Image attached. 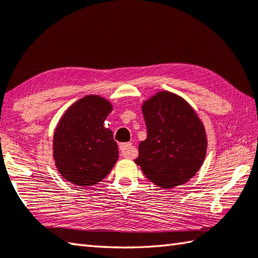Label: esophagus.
Masks as SVG:
<instances>
[{
	"label": "esophagus",
	"mask_w": 258,
	"mask_h": 258,
	"mask_svg": "<svg viewBox=\"0 0 258 258\" xmlns=\"http://www.w3.org/2000/svg\"><path fill=\"white\" fill-rule=\"evenodd\" d=\"M119 150H120V154L125 158H128V159H132L137 155V151H135L134 147L132 146V143H120L119 145Z\"/></svg>",
	"instance_id": "esophagus-1"
}]
</instances>
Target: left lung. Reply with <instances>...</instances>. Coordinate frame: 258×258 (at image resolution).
<instances>
[{"label": "left lung", "instance_id": "obj_1", "mask_svg": "<svg viewBox=\"0 0 258 258\" xmlns=\"http://www.w3.org/2000/svg\"><path fill=\"white\" fill-rule=\"evenodd\" d=\"M147 139L134 161L151 182L171 189L190 180L203 165L207 149L204 125L185 100L158 92L142 106Z\"/></svg>", "mask_w": 258, "mask_h": 258}]
</instances>
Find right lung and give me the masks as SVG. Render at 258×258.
<instances>
[{"label": "right lung", "instance_id": "obj_1", "mask_svg": "<svg viewBox=\"0 0 258 258\" xmlns=\"http://www.w3.org/2000/svg\"><path fill=\"white\" fill-rule=\"evenodd\" d=\"M111 104L99 95L78 100L64 112L53 137V157L59 173L80 186L97 184L118 159L112 132L103 126Z\"/></svg>", "mask_w": 258, "mask_h": 258}]
</instances>
